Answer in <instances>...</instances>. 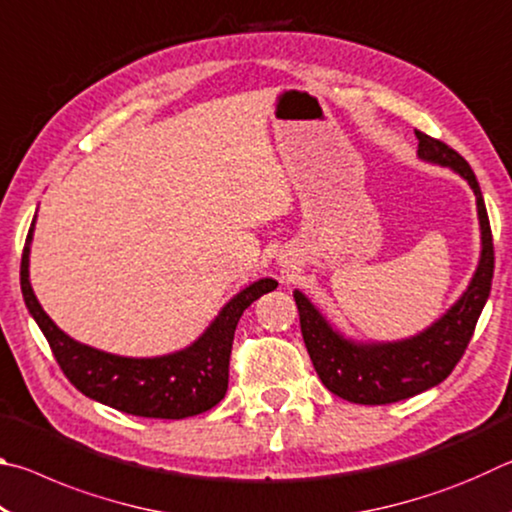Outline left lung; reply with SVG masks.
<instances>
[{
	"mask_svg": "<svg viewBox=\"0 0 512 512\" xmlns=\"http://www.w3.org/2000/svg\"><path fill=\"white\" fill-rule=\"evenodd\" d=\"M418 158L458 173L476 196L481 253L467 289L422 332L397 341H361L343 334L300 289L293 291L307 352L327 391L354 404H393L438 386L449 377L470 343L488 302L495 250L483 194L470 164L447 144L415 131Z\"/></svg>",
	"mask_w": 512,
	"mask_h": 512,
	"instance_id": "obj_1",
	"label": "left lung"
}]
</instances>
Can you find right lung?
Returning <instances> with one entry per match:
<instances>
[{"mask_svg":"<svg viewBox=\"0 0 512 512\" xmlns=\"http://www.w3.org/2000/svg\"><path fill=\"white\" fill-rule=\"evenodd\" d=\"M33 230L36 219L29 228L20 266L24 305L49 341L65 377L85 397L128 415L160 420H183L210 411L223 400L239 318L257 298L277 287L273 277L250 282L235 293L187 348L160 357H121L72 339L42 309L29 277Z\"/></svg>","mask_w":512,"mask_h":512,"instance_id":"obj_1","label":"right lung"}]
</instances>
